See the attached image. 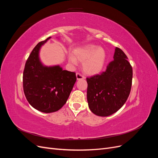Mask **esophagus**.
I'll return each mask as SVG.
<instances>
[{
    "label": "esophagus",
    "mask_w": 158,
    "mask_h": 158,
    "mask_svg": "<svg viewBox=\"0 0 158 158\" xmlns=\"http://www.w3.org/2000/svg\"><path fill=\"white\" fill-rule=\"evenodd\" d=\"M76 79H77L78 80H83V79L85 78L84 76H82V74H80V73H76Z\"/></svg>",
    "instance_id": "obj_1"
}]
</instances>
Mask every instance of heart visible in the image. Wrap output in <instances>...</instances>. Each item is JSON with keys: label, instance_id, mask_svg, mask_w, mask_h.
Instances as JSON below:
<instances>
[{"label": "heart", "instance_id": "heart-1", "mask_svg": "<svg viewBox=\"0 0 158 158\" xmlns=\"http://www.w3.org/2000/svg\"><path fill=\"white\" fill-rule=\"evenodd\" d=\"M107 59L105 49L94 44L78 47L73 51V55L69 56L70 63L76 64L77 61L83 62L82 69L90 76L96 75L103 70Z\"/></svg>", "mask_w": 158, "mask_h": 158}]
</instances>
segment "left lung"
Wrapping results in <instances>:
<instances>
[{
	"label": "left lung",
	"mask_w": 158,
	"mask_h": 158,
	"mask_svg": "<svg viewBox=\"0 0 158 158\" xmlns=\"http://www.w3.org/2000/svg\"><path fill=\"white\" fill-rule=\"evenodd\" d=\"M132 69L121 49L116 47L113 60L102 74L87 78V100L89 109L100 117H107L120 109L131 92Z\"/></svg>",
	"instance_id": "1"
}]
</instances>
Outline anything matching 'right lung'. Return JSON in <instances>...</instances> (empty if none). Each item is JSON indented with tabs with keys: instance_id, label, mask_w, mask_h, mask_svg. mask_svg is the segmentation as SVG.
<instances>
[{
	"instance_id": "1",
	"label": "right lung",
	"mask_w": 158,
	"mask_h": 158,
	"mask_svg": "<svg viewBox=\"0 0 158 158\" xmlns=\"http://www.w3.org/2000/svg\"><path fill=\"white\" fill-rule=\"evenodd\" d=\"M51 37L38 44L26 61L23 74V88L27 102L38 111H57L69 97L76 81L75 73L63 70L59 65L45 66L40 51Z\"/></svg>"
}]
</instances>
